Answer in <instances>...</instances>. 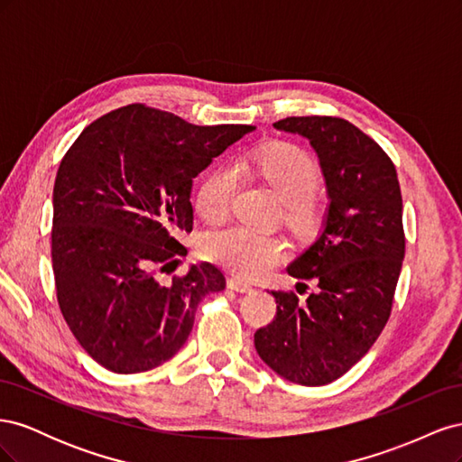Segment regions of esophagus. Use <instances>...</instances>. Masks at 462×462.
<instances>
[{"label": "esophagus", "mask_w": 462, "mask_h": 462, "mask_svg": "<svg viewBox=\"0 0 462 462\" xmlns=\"http://www.w3.org/2000/svg\"><path fill=\"white\" fill-rule=\"evenodd\" d=\"M227 287L233 289V291H239V292H250V291H253V285H250L248 282H245V279H241V277L227 279Z\"/></svg>", "instance_id": "obj_1"}]
</instances>
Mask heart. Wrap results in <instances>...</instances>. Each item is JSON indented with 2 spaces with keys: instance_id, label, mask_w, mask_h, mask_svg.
<instances>
[{
  "instance_id": "b5f03b06",
  "label": "heart",
  "mask_w": 462,
  "mask_h": 462,
  "mask_svg": "<svg viewBox=\"0 0 462 462\" xmlns=\"http://www.w3.org/2000/svg\"><path fill=\"white\" fill-rule=\"evenodd\" d=\"M239 170L256 173L283 202L285 217L292 226H309L314 217V199L319 185L316 162L295 144L275 143L260 148L239 162ZM236 175L231 167L209 171L197 194V212L208 223H221L231 212ZM204 254L229 272L253 277L272 268L285 256V245L275 235L245 226L212 233L204 243Z\"/></svg>"
}]
</instances>
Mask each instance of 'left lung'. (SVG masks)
<instances>
[{
	"label": "left lung",
	"instance_id": "1",
	"mask_svg": "<svg viewBox=\"0 0 462 462\" xmlns=\"http://www.w3.org/2000/svg\"><path fill=\"white\" fill-rule=\"evenodd\" d=\"M279 131L309 138L329 208L318 239L287 272L314 291H272L277 312L254 333L260 358L285 380L326 385L351 370L391 316L404 258L395 165L374 138L331 116L287 117ZM302 285L304 295L309 285Z\"/></svg>",
	"mask_w": 462,
	"mask_h": 462
}]
</instances>
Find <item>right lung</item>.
Instances as JSON below:
<instances>
[{
    "mask_svg": "<svg viewBox=\"0 0 462 462\" xmlns=\"http://www.w3.org/2000/svg\"><path fill=\"white\" fill-rule=\"evenodd\" d=\"M199 127L131 104L90 123L63 156L53 185L51 262L60 310L80 346L116 374L170 360L192 331L200 300L226 289L214 263L163 283L192 231V179L254 131Z\"/></svg>",
    "mask_w": 462,
    "mask_h": 462,
    "instance_id": "obj_1",
    "label": "right lung"
}]
</instances>
